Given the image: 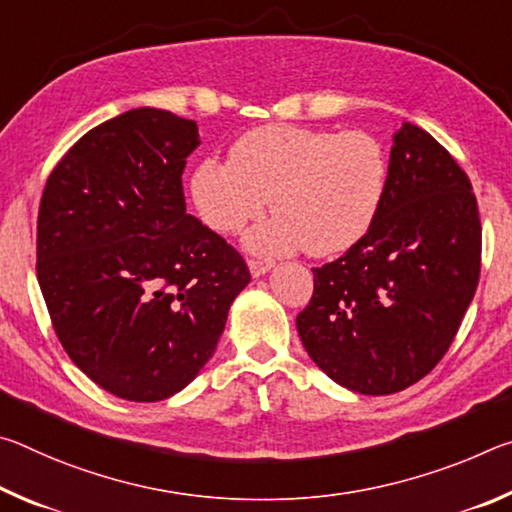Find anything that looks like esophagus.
<instances>
[{
  "instance_id": "1",
  "label": "esophagus",
  "mask_w": 512,
  "mask_h": 512,
  "mask_svg": "<svg viewBox=\"0 0 512 512\" xmlns=\"http://www.w3.org/2000/svg\"><path fill=\"white\" fill-rule=\"evenodd\" d=\"M273 259H250L248 262V268H250V273H253V277H259V275H264V273H268L273 268Z\"/></svg>"
}]
</instances>
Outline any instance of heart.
<instances>
[{"instance_id":"obj_1","label":"heart","mask_w":512,"mask_h":512,"mask_svg":"<svg viewBox=\"0 0 512 512\" xmlns=\"http://www.w3.org/2000/svg\"><path fill=\"white\" fill-rule=\"evenodd\" d=\"M388 185L386 151L366 131L262 126L232 144L228 162L194 169L192 198L207 228L237 235L266 212L277 214L246 239L257 253L339 255L368 235Z\"/></svg>"}]
</instances>
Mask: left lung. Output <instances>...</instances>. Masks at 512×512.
<instances>
[{"mask_svg":"<svg viewBox=\"0 0 512 512\" xmlns=\"http://www.w3.org/2000/svg\"><path fill=\"white\" fill-rule=\"evenodd\" d=\"M375 223L314 271L300 341L336 384L404 391L445 357L481 273V221L467 173L415 124L393 137Z\"/></svg>","mask_w":512,"mask_h":512,"instance_id":"1","label":"left lung"}]
</instances>
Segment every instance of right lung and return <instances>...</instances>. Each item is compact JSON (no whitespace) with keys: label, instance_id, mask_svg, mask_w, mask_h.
I'll use <instances>...</instances> for the list:
<instances>
[{"label":"right lung","instance_id":"add662e5","mask_svg":"<svg viewBox=\"0 0 512 512\" xmlns=\"http://www.w3.org/2000/svg\"><path fill=\"white\" fill-rule=\"evenodd\" d=\"M198 126L135 108L85 133L49 173L38 212V282L51 325L94 384L160 402L216 350L250 271L187 214L183 171Z\"/></svg>","mask_w":512,"mask_h":512}]
</instances>
